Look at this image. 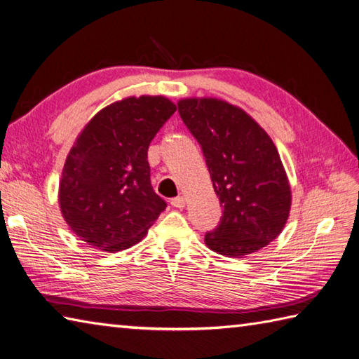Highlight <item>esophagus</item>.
I'll return each instance as SVG.
<instances>
[{
    "mask_svg": "<svg viewBox=\"0 0 359 359\" xmlns=\"http://www.w3.org/2000/svg\"><path fill=\"white\" fill-rule=\"evenodd\" d=\"M171 205L174 208H179V210H182L185 207V197H182V196H179V197H174V199L171 201Z\"/></svg>",
    "mask_w": 359,
    "mask_h": 359,
    "instance_id": "esophagus-1",
    "label": "esophagus"
}]
</instances>
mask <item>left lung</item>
Masks as SVG:
<instances>
[{
    "instance_id": "obj_1",
    "label": "left lung",
    "mask_w": 359,
    "mask_h": 359,
    "mask_svg": "<svg viewBox=\"0 0 359 359\" xmlns=\"http://www.w3.org/2000/svg\"><path fill=\"white\" fill-rule=\"evenodd\" d=\"M177 106L202 147L224 208L216 230L205 234L207 247L226 257L266 247L284 230L292 207L290 182L270 135L250 114L220 98H182Z\"/></svg>"
}]
</instances>
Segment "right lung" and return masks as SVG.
I'll list each match as a JSON object with an SVG mask.
<instances>
[{
    "instance_id": "obj_1",
    "label": "right lung",
    "mask_w": 359,
    "mask_h": 359,
    "mask_svg": "<svg viewBox=\"0 0 359 359\" xmlns=\"http://www.w3.org/2000/svg\"><path fill=\"white\" fill-rule=\"evenodd\" d=\"M175 109L163 95L126 97L81 129L58 187L62 216L80 241L116 253L147 236L166 208L151 187L148 148Z\"/></svg>"
}]
</instances>
